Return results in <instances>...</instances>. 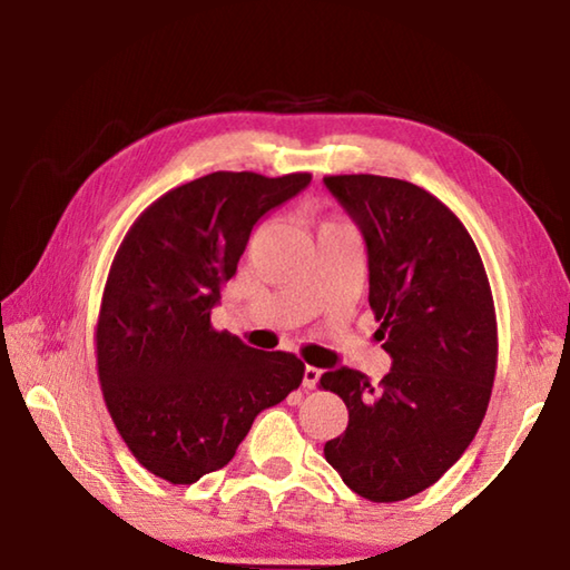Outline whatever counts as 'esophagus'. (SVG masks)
<instances>
[{
  "label": "esophagus",
  "mask_w": 570,
  "mask_h": 570,
  "mask_svg": "<svg viewBox=\"0 0 570 570\" xmlns=\"http://www.w3.org/2000/svg\"><path fill=\"white\" fill-rule=\"evenodd\" d=\"M322 380V370H316V366H304V387L306 390H314L316 384Z\"/></svg>",
  "instance_id": "1"
}]
</instances>
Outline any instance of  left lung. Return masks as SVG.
Returning <instances> with one entry per match:
<instances>
[{
    "instance_id": "8db88e82",
    "label": "left lung",
    "mask_w": 570,
    "mask_h": 570,
    "mask_svg": "<svg viewBox=\"0 0 570 570\" xmlns=\"http://www.w3.org/2000/svg\"><path fill=\"white\" fill-rule=\"evenodd\" d=\"M362 230L377 340L392 356L380 384L350 366L320 384L350 410L324 458L356 495L397 503L435 485L485 417L498 324L480 254L452 210L414 183L326 176Z\"/></svg>"
}]
</instances>
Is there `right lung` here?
Returning a JSON list of instances; mask_svg holds the SVG:
<instances>
[{
	"label": "right lung",
	"instance_id": "obj_1",
	"mask_svg": "<svg viewBox=\"0 0 570 570\" xmlns=\"http://www.w3.org/2000/svg\"><path fill=\"white\" fill-rule=\"evenodd\" d=\"M312 176L208 173L142 210L115 254L95 344L105 404L153 475L190 485L224 468L256 414L304 380L288 352H258L210 326L258 218Z\"/></svg>",
	"mask_w": 570,
	"mask_h": 570
}]
</instances>
